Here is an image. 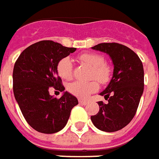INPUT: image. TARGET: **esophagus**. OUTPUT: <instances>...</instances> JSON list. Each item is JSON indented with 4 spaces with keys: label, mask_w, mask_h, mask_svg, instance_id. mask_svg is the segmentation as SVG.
<instances>
[{
    "label": "esophagus",
    "mask_w": 159,
    "mask_h": 159,
    "mask_svg": "<svg viewBox=\"0 0 159 159\" xmlns=\"http://www.w3.org/2000/svg\"><path fill=\"white\" fill-rule=\"evenodd\" d=\"M78 102H79V103H81V104H86V103L88 102L86 100H83V99H79Z\"/></svg>",
    "instance_id": "1"
}]
</instances>
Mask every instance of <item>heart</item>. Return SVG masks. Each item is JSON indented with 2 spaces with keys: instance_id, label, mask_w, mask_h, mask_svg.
I'll use <instances>...</instances> for the list:
<instances>
[{
  "instance_id": "1",
  "label": "heart",
  "mask_w": 159,
  "mask_h": 159,
  "mask_svg": "<svg viewBox=\"0 0 159 159\" xmlns=\"http://www.w3.org/2000/svg\"><path fill=\"white\" fill-rule=\"evenodd\" d=\"M79 60L83 63L92 68L91 76L95 77L100 83L105 84L111 77V68L104 63V58L93 53H85L79 57ZM57 73L59 76L64 80H70L72 77V62L69 57L61 59L57 64ZM99 88L96 81L90 82H80L75 81L68 85V90L70 93L79 98H88L90 94L96 92Z\"/></svg>"
}]
</instances>
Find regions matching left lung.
Listing matches in <instances>:
<instances>
[{"label": "left lung", "mask_w": 159, "mask_h": 159, "mask_svg": "<svg viewBox=\"0 0 159 159\" xmlns=\"http://www.w3.org/2000/svg\"><path fill=\"white\" fill-rule=\"evenodd\" d=\"M92 49L108 54L114 70L110 84L100 95L107 103L98 102L99 111L90 116L93 125L102 131L123 129L135 116L143 92V68L139 56L119 43H100Z\"/></svg>", "instance_id": "left-lung-1"}]
</instances>
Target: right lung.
I'll list each match as a JSON object with an SVG mask.
<instances>
[{
    "label": "right lung",
    "instance_id": "1",
    "mask_svg": "<svg viewBox=\"0 0 159 159\" xmlns=\"http://www.w3.org/2000/svg\"><path fill=\"white\" fill-rule=\"evenodd\" d=\"M53 41H41L24 49L16 60L13 71V89L16 102L28 124L45 134L60 131L65 127L77 98L65 91L59 99L49 94L53 88H65L58 76L59 61L75 52Z\"/></svg>",
    "mask_w": 159,
    "mask_h": 159
}]
</instances>
